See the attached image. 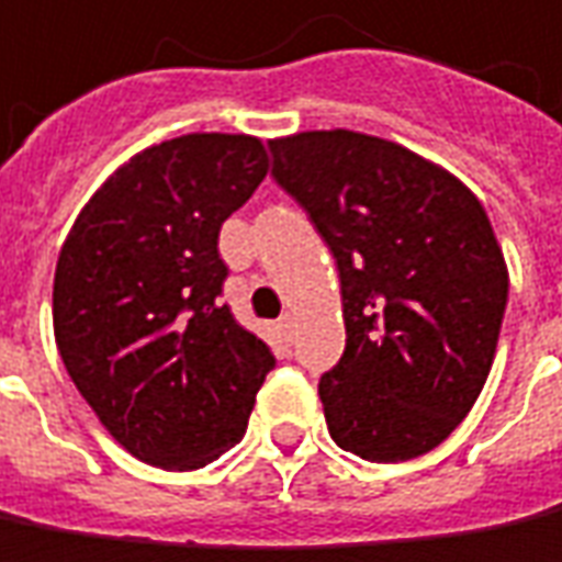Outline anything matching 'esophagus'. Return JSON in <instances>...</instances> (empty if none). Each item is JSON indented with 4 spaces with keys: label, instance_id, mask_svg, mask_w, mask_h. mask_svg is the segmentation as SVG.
I'll return each instance as SVG.
<instances>
[{
    "label": "esophagus",
    "instance_id": "34e87169",
    "mask_svg": "<svg viewBox=\"0 0 562 562\" xmlns=\"http://www.w3.org/2000/svg\"><path fill=\"white\" fill-rule=\"evenodd\" d=\"M278 330H281V340L284 342H290L293 340V330H296V318H293V315H284V318H281V322H278Z\"/></svg>",
    "mask_w": 562,
    "mask_h": 562
}]
</instances>
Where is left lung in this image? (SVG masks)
Instances as JSON below:
<instances>
[{
  "mask_svg": "<svg viewBox=\"0 0 562 562\" xmlns=\"http://www.w3.org/2000/svg\"><path fill=\"white\" fill-rule=\"evenodd\" d=\"M274 182L340 269L346 349L318 395L342 451L395 464L446 442L480 398L507 306L483 203L448 169L352 130L272 138Z\"/></svg>",
  "mask_w": 562,
  "mask_h": 562,
  "instance_id": "obj_1",
  "label": "left lung"
}]
</instances>
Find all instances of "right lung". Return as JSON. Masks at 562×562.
Returning a JSON list of instances; mask_svg holds the SVG:
<instances>
[{"mask_svg":"<svg viewBox=\"0 0 562 562\" xmlns=\"http://www.w3.org/2000/svg\"><path fill=\"white\" fill-rule=\"evenodd\" d=\"M269 172L256 135L138 150L64 237L52 322L79 395L138 461L198 470L237 446L274 356L220 303V228Z\"/></svg>","mask_w":562,"mask_h":562,"instance_id":"obj_1","label":"right lung"}]
</instances>
